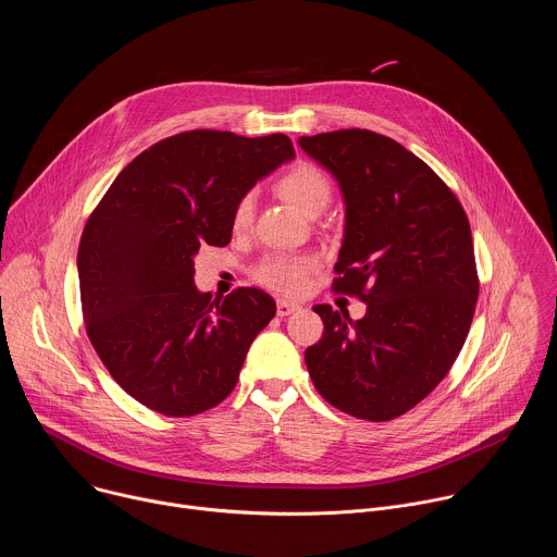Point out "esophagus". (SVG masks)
Returning a JSON list of instances; mask_svg holds the SVG:
<instances>
[{"instance_id":"1","label":"esophagus","mask_w":557,"mask_h":557,"mask_svg":"<svg viewBox=\"0 0 557 557\" xmlns=\"http://www.w3.org/2000/svg\"><path fill=\"white\" fill-rule=\"evenodd\" d=\"M295 310H299V304L286 301V299H277V314H280V317H288V314H293Z\"/></svg>"}]
</instances>
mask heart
Wrapping results in <instances>:
<instances>
[{"instance_id": "heart-1", "label": "heart", "mask_w": 557, "mask_h": 557, "mask_svg": "<svg viewBox=\"0 0 557 557\" xmlns=\"http://www.w3.org/2000/svg\"><path fill=\"white\" fill-rule=\"evenodd\" d=\"M277 191L301 213L314 215L320 213L333 196L331 178L312 163H295L288 172L282 174L277 181ZM253 213V198L251 194L237 200L233 209V224L245 226ZM317 269V260L306 253H273L264 258L258 269L256 277L264 286L284 293L297 295L306 288L308 275Z\"/></svg>"}]
</instances>
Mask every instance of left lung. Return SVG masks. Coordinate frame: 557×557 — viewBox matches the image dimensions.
Instances as JSON below:
<instances>
[{"mask_svg":"<svg viewBox=\"0 0 557 557\" xmlns=\"http://www.w3.org/2000/svg\"><path fill=\"white\" fill-rule=\"evenodd\" d=\"M299 147L339 183L346 231L333 290L368 308L352 322L312 310L324 335L306 348L324 399L363 421L406 414L456 361L479 299L471 228L454 191L419 156L370 129L301 136Z\"/></svg>","mask_w":557,"mask_h":557,"instance_id":"left-lung-1","label":"left lung"}]
</instances>
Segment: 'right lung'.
Returning a JSON list of instances; mask_svg holds the SVG:
<instances>
[{
  "mask_svg": "<svg viewBox=\"0 0 557 557\" xmlns=\"http://www.w3.org/2000/svg\"><path fill=\"white\" fill-rule=\"evenodd\" d=\"M295 158L288 136L191 129L158 140L116 176L78 245L88 337L112 379L165 417L222 404L275 301L247 286L200 293L194 258L226 247L233 209Z\"/></svg>",
  "mask_w": 557,
  "mask_h": 557,
  "instance_id": "1",
  "label": "right lung"
}]
</instances>
